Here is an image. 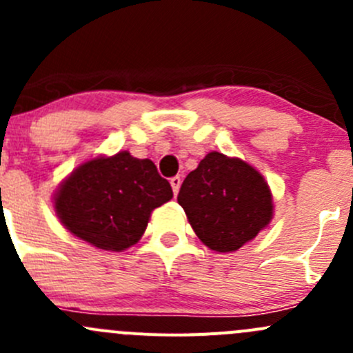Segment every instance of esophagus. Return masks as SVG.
<instances>
[{"label": "esophagus", "mask_w": 353, "mask_h": 353, "mask_svg": "<svg viewBox=\"0 0 353 353\" xmlns=\"http://www.w3.org/2000/svg\"><path fill=\"white\" fill-rule=\"evenodd\" d=\"M181 183H183V179H181L179 176H176V177H172V179H170V186H172V191H174V194H176V196H177V193H179Z\"/></svg>", "instance_id": "obj_1"}]
</instances>
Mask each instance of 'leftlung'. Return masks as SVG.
Returning <instances> with one entry per match:
<instances>
[{"instance_id":"obj_1","label":"left lung","mask_w":353,"mask_h":353,"mask_svg":"<svg viewBox=\"0 0 353 353\" xmlns=\"http://www.w3.org/2000/svg\"><path fill=\"white\" fill-rule=\"evenodd\" d=\"M177 201L199 241L219 252L243 248L273 216L272 193L261 174L219 152L188 174Z\"/></svg>"}]
</instances>
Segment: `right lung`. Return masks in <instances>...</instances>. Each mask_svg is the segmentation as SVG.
<instances>
[{
  "instance_id": "add662e5",
  "label": "right lung",
  "mask_w": 353,
  "mask_h": 353,
  "mask_svg": "<svg viewBox=\"0 0 353 353\" xmlns=\"http://www.w3.org/2000/svg\"><path fill=\"white\" fill-rule=\"evenodd\" d=\"M172 188L148 159L128 152L78 167L56 193V212L73 236L108 251H124L143 236L150 213Z\"/></svg>"
}]
</instances>
